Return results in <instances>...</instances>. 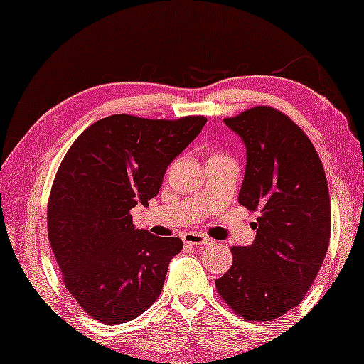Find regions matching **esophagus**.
<instances>
[{"mask_svg":"<svg viewBox=\"0 0 364 364\" xmlns=\"http://www.w3.org/2000/svg\"><path fill=\"white\" fill-rule=\"evenodd\" d=\"M182 240L186 245H210V243H213L210 237L198 234V232H187V234H183Z\"/></svg>","mask_w":364,"mask_h":364,"instance_id":"esophagus-1","label":"esophagus"}]
</instances>
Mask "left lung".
I'll use <instances>...</instances> for the list:
<instances>
[{
	"label": "left lung",
	"mask_w": 364,
	"mask_h": 364,
	"mask_svg": "<svg viewBox=\"0 0 364 364\" xmlns=\"http://www.w3.org/2000/svg\"><path fill=\"white\" fill-rule=\"evenodd\" d=\"M224 122L247 148L238 203L259 216L253 243L232 247L234 261L216 289L247 321H272L300 305L329 248L326 172L313 143L281 111L256 106Z\"/></svg>",
	"instance_id": "left-lung-1"
}]
</instances>
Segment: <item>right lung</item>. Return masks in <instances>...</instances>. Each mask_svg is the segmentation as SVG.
Here are the masks:
<instances>
[{
	"mask_svg": "<svg viewBox=\"0 0 364 364\" xmlns=\"http://www.w3.org/2000/svg\"><path fill=\"white\" fill-rule=\"evenodd\" d=\"M205 124L203 116L114 114L65 153L48 201V238L65 289L100 323L139 318L163 290L183 243L135 229L130 210L158 195L168 166Z\"/></svg>",
	"mask_w": 364,
	"mask_h": 364,
	"instance_id": "obj_1",
	"label": "right lung"
}]
</instances>
